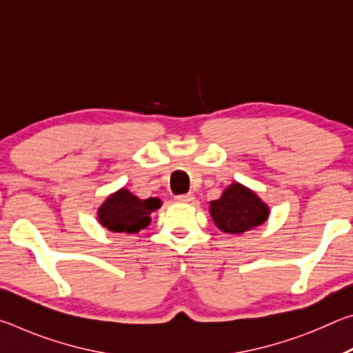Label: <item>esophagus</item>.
<instances>
[{
  "label": "esophagus",
  "mask_w": 353,
  "mask_h": 353,
  "mask_svg": "<svg viewBox=\"0 0 353 353\" xmlns=\"http://www.w3.org/2000/svg\"><path fill=\"white\" fill-rule=\"evenodd\" d=\"M176 201L177 202H193L194 201V196L193 194H179L176 196Z\"/></svg>",
  "instance_id": "esophagus-1"
}]
</instances>
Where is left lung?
<instances>
[{
	"label": "left lung",
	"mask_w": 353,
	"mask_h": 353,
	"mask_svg": "<svg viewBox=\"0 0 353 353\" xmlns=\"http://www.w3.org/2000/svg\"><path fill=\"white\" fill-rule=\"evenodd\" d=\"M210 213L214 224L225 234H243L265 223L270 208L246 187L232 183L218 201L212 202Z\"/></svg>",
	"instance_id": "obj_1"
}]
</instances>
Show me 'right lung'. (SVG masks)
Wrapping results in <instances>:
<instances>
[{"label":"right lung","mask_w":353,"mask_h":353,"mask_svg":"<svg viewBox=\"0 0 353 353\" xmlns=\"http://www.w3.org/2000/svg\"><path fill=\"white\" fill-rule=\"evenodd\" d=\"M162 202L157 198L139 199L128 190H119L107 198L99 208L101 224L117 234H137L149 224V214Z\"/></svg>","instance_id":"right-lung-1"}]
</instances>
